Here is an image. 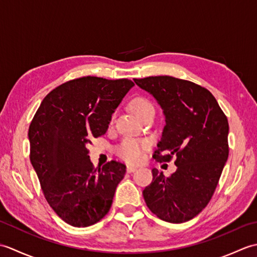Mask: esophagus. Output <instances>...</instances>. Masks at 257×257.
Instances as JSON below:
<instances>
[{"label": "esophagus", "instance_id": "34e87169", "mask_svg": "<svg viewBox=\"0 0 257 257\" xmlns=\"http://www.w3.org/2000/svg\"><path fill=\"white\" fill-rule=\"evenodd\" d=\"M136 170H137V168H136V167H134V166H127V172L128 173L135 172Z\"/></svg>", "mask_w": 257, "mask_h": 257}]
</instances>
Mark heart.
<instances>
[{
  "instance_id": "obj_1",
  "label": "heart",
  "mask_w": 257,
  "mask_h": 257,
  "mask_svg": "<svg viewBox=\"0 0 257 257\" xmlns=\"http://www.w3.org/2000/svg\"><path fill=\"white\" fill-rule=\"evenodd\" d=\"M130 107L133 111L141 119L147 113L155 111L154 105L145 97H135L130 101ZM113 114L111 117V121ZM150 148L149 140H137V139H124L116 148V154L122 160L129 163H139L144 159L145 152Z\"/></svg>"
}]
</instances>
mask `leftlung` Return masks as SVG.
<instances>
[{"mask_svg":"<svg viewBox=\"0 0 257 257\" xmlns=\"http://www.w3.org/2000/svg\"><path fill=\"white\" fill-rule=\"evenodd\" d=\"M160 103L166 116L162 138L154 157L169 162L177 157V171L166 178L152 169L144 190L149 210L159 219L183 223L209 203L228 157V121L204 87L172 76L134 79Z\"/></svg>","mask_w":257,"mask_h":257,"instance_id":"8db88e82","label":"left lung"}]
</instances>
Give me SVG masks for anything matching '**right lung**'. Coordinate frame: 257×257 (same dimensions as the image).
I'll use <instances>...</instances> for the list:
<instances>
[{"mask_svg": "<svg viewBox=\"0 0 257 257\" xmlns=\"http://www.w3.org/2000/svg\"><path fill=\"white\" fill-rule=\"evenodd\" d=\"M134 86L95 76L68 80L43 99L29 128L30 159L48 204L67 224L86 227L110 210L125 166L95 169L87 146L107 132L111 114Z\"/></svg>", "mask_w": 257, "mask_h": 257, "instance_id": "obj_1", "label": "right lung"}]
</instances>
